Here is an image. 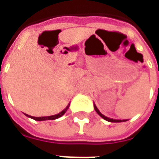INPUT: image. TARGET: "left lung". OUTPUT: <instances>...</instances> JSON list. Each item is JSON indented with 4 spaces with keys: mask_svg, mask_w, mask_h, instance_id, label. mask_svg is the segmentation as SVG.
I'll list each match as a JSON object with an SVG mask.
<instances>
[{
    "mask_svg": "<svg viewBox=\"0 0 159 159\" xmlns=\"http://www.w3.org/2000/svg\"><path fill=\"white\" fill-rule=\"evenodd\" d=\"M93 107H94V110H95V111H96L97 113L99 114V115H100V117H102L103 119L107 120V121H108V122H111V123H122V122H126V121H128L127 119L120 120V119H113V118H110V117H106L105 115H103V114L100 112V111H99V109H98L96 106H95V104H93Z\"/></svg>",
    "mask_w": 159,
    "mask_h": 159,
    "instance_id": "left-lung-1",
    "label": "left lung"
}]
</instances>
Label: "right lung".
Masks as SVG:
<instances>
[{"instance_id": "1", "label": "right lung", "mask_w": 159, "mask_h": 159, "mask_svg": "<svg viewBox=\"0 0 159 159\" xmlns=\"http://www.w3.org/2000/svg\"><path fill=\"white\" fill-rule=\"evenodd\" d=\"M70 107V104H68V106L66 107V109H64V110L61 111V112H59V113L56 114V115H52V116H48V117H32V116H30L28 114L24 113L26 117H30V118H32V119L36 120V121H46V120H54L57 119V118H59V117H62L64 114L66 113V111L68 110V108Z\"/></svg>"}]
</instances>
